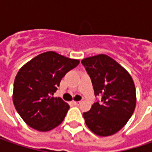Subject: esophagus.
Masks as SVG:
<instances>
[{"label": "esophagus", "instance_id": "esophagus-1", "mask_svg": "<svg viewBox=\"0 0 152 152\" xmlns=\"http://www.w3.org/2000/svg\"><path fill=\"white\" fill-rule=\"evenodd\" d=\"M73 105H75V106H79V104H80V102H73Z\"/></svg>", "mask_w": 152, "mask_h": 152}]
</instances>
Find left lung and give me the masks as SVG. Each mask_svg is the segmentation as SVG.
<instances>
[{
	"instance_id": "1",
	"label": "left lung",
	"mask_w": 152,
	"mask_h": 152,
	"mask_svg": "<svg viewBox=\"0 0 152 152\" xmlns=\"http://www.w3.org/2000/svg\"><path fill=\"white\" fill-rule=\"evenodd\" d=\"M82 64L91 77L95 96L102 95L83 113L85 124L99 136L113 135L124 128L136 105L135 86L131 75L109 56L99 54L84 58Z\"/></svg>"
}]
</instances>
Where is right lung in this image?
Listing matches in <instances>:
<instances>
[{
    "instance_id": "add662e5",
    "label": "right lung",
    "mask_w": 152,
    "mask_h": 152,
    "mask_svg": "<svg viewBox=\"0 0 152 152\" xmlns=\"http://www.w3.org/2000/svg\"><path fill=\"white\" fill-rule=\"evenodd\" d=\"M79 60L46 51L25 63L17 73L12 101L17 112L29 127L49 131L61 124L69 105L53 95L65 74Z\"/></svg>"
}]
</instances>
